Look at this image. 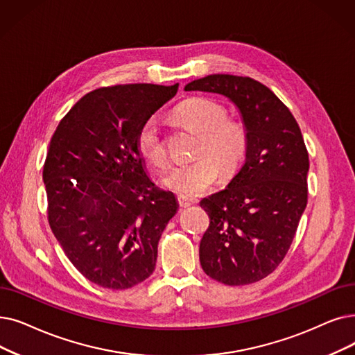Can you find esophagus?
<instances>
[{
    "mask_svg": "<svg viewBox=\"0 0 355 355\" xmlns=\"http://www.w3.org/2000/svg\"><path fill=\"white\" fill-rule=\"evenodd\" d=\"M178 205H180V207H182V209H186V207H190L191 205H193V202L191 200H189V198H186V197H182V196H178Z\"/></svg>",
    "mask_w": 355,
    "mask_h": 355,
    "instance_id": "34e87169",
    "label": "esophagus"
}]
</instances>
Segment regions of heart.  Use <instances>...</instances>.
<instances>
[{
	"label": "heart",
	"mask_w": 355,
	"mask_h": 355,
	"mask_svg": "<svg viewBox=\"0 0 355 355\" xmlns=\"http://www.w3.org/2000/svg\"><path fill=\"white\" fill-rule=\"evenodd\" d=\"M174 119L181 126L198 135L194 159L168 169L162 184L182 197L202 194L223 175L234 174L246 157L250 136L238 119L229 117L225 107L209 98H191L174 110ZM136 149L148 162L165 165L166 152L157 117L146 119L136 135Z\"/></svg>",
	"instance_id": "obj_1"
}]
</instances>
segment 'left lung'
<instances>
[{"instance_id": "8db88e82", "label": "left lung", "mask_w": 355, "mask_h": 355, "mask_svg": "<svg viewBox=\"0 0 355 355\" xmlns=\"http://www.w3.org/2000/svg\"><path fill=\"white\" fill-rule=\"evenodd\" d=\"M184 89L227 97L250 136L238 174L200 202L210 218L200 264L227 286L257 283L286 257L307 205L309 153L300 128L284 103L250 76L214 73Z\"/></svg>"}]
</instances>
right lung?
I'll use <instances>...</instances> for the list:
<instances>
[{
  "instance_id": "1",
  "label": "right lung",
  "mask_w": 355,
  "mask_h": 355,
  "mask_svg": "<svg viewBox=\"0 0 355 355\" xmlns=\"http://www.w3.org/2000/svg\"><path fill=\"white\" fill-rule=\"evenodd\" d=\"M178 84H126L88 92L59 121L43 165L48 220L87 280L123 290L155 270L158 242L177 213L174 193L148 177L136 149L142 123Z\"/></svg>"
}]
</instances>
